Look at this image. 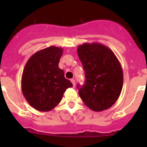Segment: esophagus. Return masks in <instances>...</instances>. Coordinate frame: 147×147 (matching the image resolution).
<instances>
[{"label":"esophagus","instance_id":"esophagus-1","mask_svg":"<svg viewBox=\"0 0 147 147\" xmlns=\"http://www.w3.org/2000/svg\"><path fill=\"white\" fill-rule=\"evenodd\" d=\"M70 81H71V82L72 83V85H73V87H75V80H74V79H71Z\"/></svg>","mask_w":147,"mask_h":147}]
</instances>
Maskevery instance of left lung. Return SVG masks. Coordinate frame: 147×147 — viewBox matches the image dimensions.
Returning <instances> with one entry per match:
<instances>
[{"instance_id": "1", "label": "left lung", "mask_w": 147, "mask_h": 147, "mask_svg": "<svg viewBox=\"0 0 147 147\" xmlns=\"http://www.w3.org/2000/svg\"><path fill=\"white\" fill-rule=\"evenodd\" d=\"M85 72V83L79 88L80 97L92 110H105L119 98L123 87V71L111 49L97 42L78 47Z\"/></svg>"}]
</instances>
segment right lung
Masks as SVG:
<instances>
[{"instance_id": "obj_1", "label": "right lung", "mask_w": 147, "mask_h": 147, "mask_svg": "<svg viewBox=\"0 0 147 147\" xmlns=\"http://www.w3.org/2000/svg\"><path fill=\"white\" fill-rule=\"evenodd\" d=\"M63 53L62 47H46L32 55L23 69L22 92L29 105L37 110H52L61 101L65 90L72 87L58 66Z\"/></svg>"}]
</instances>
